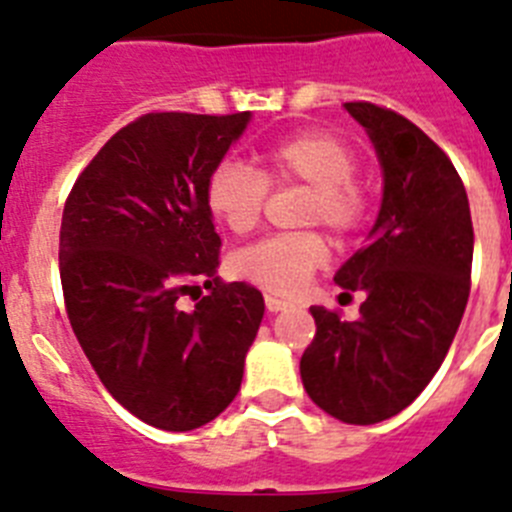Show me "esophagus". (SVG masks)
<instances>
[{
    "mask_svg": "<svg viewBox=\"0 0 512 512\" xmlns=\"http://www.w3.org/2000/svg\"><path fill=\"white\" fill-rule=\"evenodd\" d=\"M265 307H268V312H283V309H289L291 304L286 302V299H278V296H273V294H265Z\"/></svg>",
    "mask_w": 512,
    "mask_h": 512,
    "instance_id": "esophagus-1",
    "label": "esophagus"
}]
</instances>
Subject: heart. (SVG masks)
Returning <instances> with one entry per match:
<instances>
[{"mask_svg":"<svg viewBox=\"0 0 512 512\" xmlns=\"http://www.w3.org/2000/svg\"><path fill=\"white\" fill-rule=\"evenodd\" d=\"M265 177L247 163L226 158L205 179L210 216L231 234H249L263 216L268 183L299 182L312 187L307 223H322L343 236L362 223L364 192L354 182L356 156L341 137L330 132H299L263 156ZM328 260L320 234L268 236L231 255V273L270 294L291 296L304 289L309 276Z\"/></svg>","mask_w":512,"mask_h":512,"instance_id":"heart-1","label":"heart"}]
</instances>
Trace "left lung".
I'll return each mask as SVG.
<instances>
[{
	"mask_svg": "<svg viewBox=\"0 0 512 512\" xmlns=\"http://www.w3.org/2000/svg\"><path fill=\"white\" fill-rule=\"evenodd\" d=\"M375 145L382 200L367 244L333 281L364 294L343 322L309 307L317 333L302 354L304 390L346 424L401 414L448 354L468 302L474 226L450 158L409 119L375 103H343Z\"/></svg>",
	"mask_w": 512,
	"mask_h": 512,
	"instance_id": "obj_1",
	"label": "left lung"
}]
</instances>
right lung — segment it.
<instances>
[{"instance_id": "add662e5", "label": "right lung", "mask_w": 512, "mask_h": 512, "mask_svg": "<svg viewBox=\"0 0 512 512\" xmlns=\"http://www.w3.org/2000/svg\"><path fill=\"white\" fill-rule=\"evenodd\" d=\"M252 114H145L77 176L59 231L72 330L124 409L166 432L213 422L236 398L263 294L216 278L221 239L205 179ZM205 280L192 313L178 296Z\"/></svg>"}]
</instances>
